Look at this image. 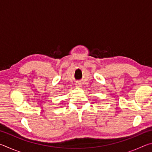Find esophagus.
I'll list each match as a JSON object with an SVG mask.
<instances>
[{
    "mask_svg": "<svg viewBox=\"0 0 152 152\" xmlns=\"http://www.w3.org/2000/svg\"><path fill=\"white\" fill-rule=\"evenodd\" d=\"M75 85H76V87H78V88H80V87H81V86H82V84H81L80 82H77L76 83Z\"/></svg>",
    "mask_w": 152,
    "mask_h": 152,
    "instance_id": "obj_1",
    "label": "esophagus"
}]
</instances>
